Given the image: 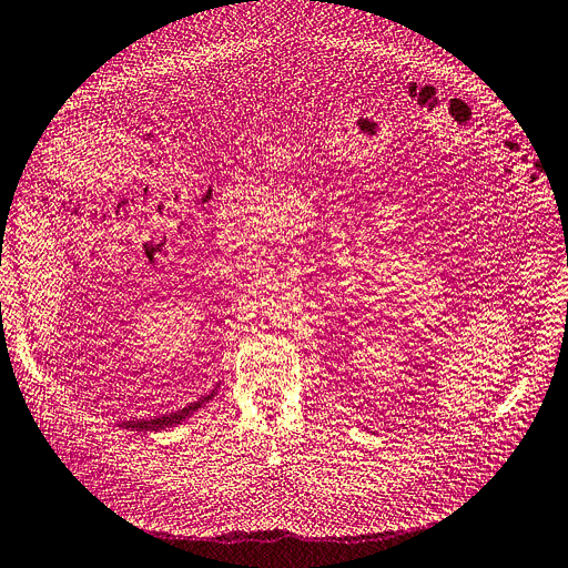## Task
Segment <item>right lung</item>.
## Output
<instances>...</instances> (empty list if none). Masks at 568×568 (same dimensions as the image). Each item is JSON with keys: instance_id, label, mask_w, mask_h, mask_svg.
<instances>
[{"instance_id": "add662e5", "label": "right lung", "mask_w": 568, "mask_h": 568, "mask_svg": "<svg viewBox=\"0 0 568 568\" xmlns=\"http://www.w3.org/2000/svg\"><path fill=\"white\" fill-rule=\"evenodd\" d=\"M205 400H210V396H205V398H200L197 403H191V405H186L184 410H176V413H172V415H163V417H155V419H140V422H123L121 426H125V428H132V430H161V428H168V426H174V424H179L181 419H186L193 410H197V407L205 403Z\"/></svg>"}]
</instances>
